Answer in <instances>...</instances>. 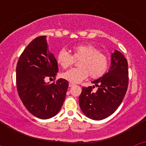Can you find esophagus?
Returning <instances> with one entry per match:
<instances>
[{"label": "esophagus", "mask_w": 146, "mask_h": 146, "mask_svg": "<svg viewBox=\"0 0 146 146\" xmlns=\"http://www.w3.org/2000/svg\"><path fill=\"white\" fill-rule=\"evenodd\" d=\"M73 86H74V84H73V83H72V82H69V87H72Z\"/></svg>", "instance_id": "esophagus-1"}]
</instances>
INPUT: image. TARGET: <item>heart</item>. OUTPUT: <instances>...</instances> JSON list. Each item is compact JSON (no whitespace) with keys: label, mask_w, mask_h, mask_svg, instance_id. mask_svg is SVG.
<instances>
[{"label":"heart","mask_w":146,"mask_h":146,"mask_svg":"<svg viewBox=\"0 0 146 146\" xmlns=\"http://www.w3.org/2000/svg\"><path fill=\"white\" fill-rule=\"evenodd\" d=\"M72 54L65 49L58 52V64L66 69L78 62V68H73L61 74V77L72 83H78L90 76L92 79H98L106 74L109 68V58L100 52L96 47L91 44H78L72 47Z\"/></svg>","instance_id":"b5f03b06"}]
</instances>
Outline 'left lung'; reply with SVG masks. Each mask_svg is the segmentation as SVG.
Masks as SVG:
<instances>
[{
  "mask_svg": "<svg viewBox=\"0 0 146 146\" xmlns=\"http://www.w3.org/2000/svg\"><path fill=\"white\" fill-rule=\"evenodd\" d=\"M128 63L121 52L115 50L111 55V66L108 73L93 81L98 88L82 87L79 97L81 110L93 120H102L113 114L125 96L129 83Z\"/></svg>",
  "mask_w": 146,
  "mask_h": 146,
  "instance_id": "8db88e82",
  "label": "left lung"
}]
</instances>
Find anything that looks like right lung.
<instances>
[{
  "label": "right lung",
  "mask_w": 146,
  "mask_h": 146,
  "mask_svg": "<svg viewBox=\"0 0 146 146\" xmlns=\"http://www.w3.org/2000/svg\"><path fill=\"white\" fill-rule=\"evenodd\" d=\"M58 72L57 60L47 48L46 36L36 37L20 55L16 69L19 96L30 113L41 119H48L59 112L65 100L68 81L45 82Z\"/></svg>",
  "instance_id": "add662e5"
}]
</instances>
